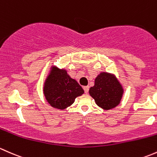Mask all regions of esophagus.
Here are the masks:
<instances>
[{"label":"esophagus","mask_w":157,"mask_h":157,"mask_svg":"<svg viewBox=\"0 0 157 157\" xmlns=\"http://www.w3.org/2000/svg\"><path fill=\"white\" fill-rule=\"evenodd\" d=\"M84 90H85V94H88V90H89V87L88 86H85L83 88Z\"/></svg>","instance_id":"34e87169"}]
</instances>
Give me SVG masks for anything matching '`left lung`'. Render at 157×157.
<instances>
[{
	"mask_svg": "<svg viewBox=\"0 0 157 157\" xmlns=\"http://www.w3.org/2000/svg\"><path fill=\"white\" fill-rule=\"evenodd\" d=\"M124 90L122 85L113 74L101 72L94 81V85L90 87L89 94L98 106L103 109L115 108L119 104Z\"/></svg>",
	"mask_w": 157,
	"mask_h": 157,
	"instance_id": "obj_1",
	"label": "left lung"
}]
</instances>
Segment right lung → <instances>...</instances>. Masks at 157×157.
Wrapping results in <instances>:
<instances>
[{"label":"right lung","mask_w":157,"mask_h":157,"mask_svg":"<svg viewBox=\"0 0 157 157\" xmlns=\"http://www.w3.org/2000/svg\"><path fill=\"white\" fill-rule=\"evenodd\" d=\"M44 94L47 101L54 108L64 109L71 106L84 90L64 69L51 67L44 85Z\"/></svg>","instance_id":"1"}]
</instances>
